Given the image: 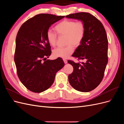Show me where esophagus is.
Returning <instances> with one entry per match:
<instances>
[{
	"mask_svg": "<svg viewBox=\"0 0 124 124\" xmlns=\"http://www.w3.org/2000/svg\"><path fill=\"white\" fill-rule=\"evenodd\" d=\"M63 62H64L65 63H67V59H63Z\"/></svg>",
	"mask_w": 124,
	"mask_h": 124,
	"instance_id": "esophagus-1",
	"label": "esophagus"
}]
</instances>
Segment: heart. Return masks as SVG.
I'll return each instance as SVG.
<instances>
[{"mask_svg": "<svg viewBox=\"0 0 124 124\" xmlns=\"http://www.w3.org/2000/svg\"><path fill=\"white\" fill-rule=\"evenodd\" d=\"M55 31L60 36L66 35V43L68 46L66 47H59L53 50L55 57L63 59L68 58L74 52V46H78L83 41L85 33V26L83 22L78 21L64 20L56 25ZM48 42L52 46H55L57 41V36L56 33L48 30L46 32Z\"/></svg>", "mask_w": 124, "mask_h": 124, "instance_id": "1", "label": "heart"}]
</instances>
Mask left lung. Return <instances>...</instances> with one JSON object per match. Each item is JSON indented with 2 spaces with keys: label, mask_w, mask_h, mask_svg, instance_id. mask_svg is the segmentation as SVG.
Listing matches in <instances>:
<instances>
[{
  "label": "left lung",
  "mask_w": 124,
  "mask_h": 124,
  "mask_svg": "<svg viewBox=\"0 0 124 124\" xmlns=\"http://www.w3.org/2000/svg\"><path fill=\"white\" fill-rule=\"evenodd\" d=\"M67 18L80 20L85 26V33L81 44L76 48L72 56L78 59H86L85 62L76 63L69 61L73 67L68 80L75 89L88 92L101 83L108 62V41L102 24L93 15L78 12L66 16Z\"/></svg>",
  "instance_id": "8db88e82"
}]
</instances>
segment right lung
I'll return each mask as SVG.
<instances>
[{
    "mask_svg": "<svg viewBox=\"0 0 124 124\" xmlns=\"http://www.w3.org/2000/svg\"><path fill=\"white\" fill-rule=\"evenodd\" d=\"M64 17L36 15L26 21L17 32L14 54L17 76L22 83L32 92L39 93L49 88L56 72L65 65L60 57L46 60L51 54L46 32L52 25Z\"/></svg>",
    "mask_w": 124,
    "mask_h": 124,
    "instance_id": "right-lung-1",
    "label": "right lung"
}]
</instances>
